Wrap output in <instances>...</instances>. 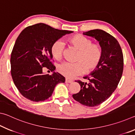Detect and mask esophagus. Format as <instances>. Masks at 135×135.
Segmentation results:
<instances>
[{"label":"esophagus","mask_w":135,"mask_h":135,"mask_svg":"<svg viewBox=\"0 0 135 135\" xmlns=\"http://www.w3.org/2000/svg\"><path fill=\"white\" fill-rule=\"evenodd\" d=\"M72 82H73V80H70V79H65V83H72Z\"/></svg>","instance_id":"obj_1"}]
</instances>
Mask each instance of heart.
<instances>
[{"label":"heart","mask_w":135,"mask_h":135,"mask_svg":"<svg viewBox=\"0 0 135 135\" xmlns=\"http://www.w3.org/2000/svg\"><path fill=\"white\" fill-rule=\"evenodd\" d=\"M71 46L79 51L76 63L64 62L59 65L58 70L61 74L68 79L95 70L102 59V49L99 43H92L90 38L81 35H75L67 38ZM64 44L60 40L54 42L51 47L52 56L59 61L62 58Z\"/></svg>","instance_id":"obj_1"}]
</instances>
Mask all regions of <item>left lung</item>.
Here are the masks:
<instances>
[{
  "mask_svg": "<svg viewBox=\"0 0 135 135\" xmlns=\"http://www.w3.org/2000/svg\"><path fill=\"white\" fill-rule=\"evenodd\" d=\"M83 35L94 37L99 42L103 55L97 69L84 77L89 83L76 81L81 89L73 97L81 104L92 107L101 104L116 89L122 76L124 60L119 43L109 33L96 29L84 32Z\"/></svg>",
  "mask_w": 135,
  "mask_h": 135,
  "instance_id": "obj_1",
  "label": "left lung"
}]
</instances>
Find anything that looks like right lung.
<instances>
[{"label":"right lung","instance_id":"right-lung-1","mask_svg":"<svg viewBox=\"0 0 135 135\" xmlns=\"http://www.w3.org/2000/svg\"><path fill=\"white\" fill-rule=\"evenodd\" d=\"M73 31L60 30L38 23L26 27L17 37L11 56V73L20 93L33 102H40L52 96L57 84L64 83L58 73L43 74L44 68L54 71L51 47L54 42Z\"/></svg>","mask_w":135,"mask_h":135}]
</instances>
